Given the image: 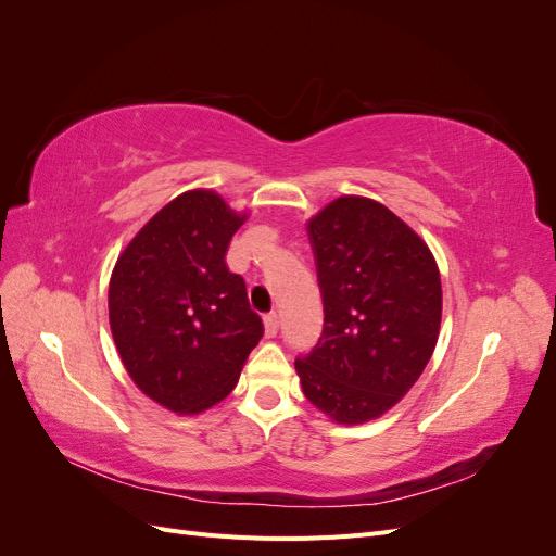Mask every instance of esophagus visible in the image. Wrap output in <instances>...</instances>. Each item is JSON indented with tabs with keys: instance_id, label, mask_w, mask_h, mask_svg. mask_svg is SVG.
<instances>
[{
	"instance_id": "esophagus-1",
	"label": "esophagus",
	"mask_w": 556,
	"mask_h": 556,
	"mask_svg": "<svg viewBox=\"0 0 556 556\" xmlns=\"http://www.w3.org/2000/svg\"><path fill=\"white\" fill-rule=\"evenodd\" d=\"M276 331H278V315L271 311V313L264 315V333L276 336Z\"/></svg>"
}]
</instances>
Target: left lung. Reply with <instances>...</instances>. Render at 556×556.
Returning <instances> with one entry per match:
<instances>
[{
  "mask_svg": "<svg viewBox=\"0 0 556 556\" xmlns=\"http://www.w3.org/2000/svg\"><path fill=\"white\" fill-rule=\"evenodd\" d=\"M325 327L294 368L306 399L364 425L408 394L441 331V274L429 245L380 201L345 194L308 220Z\"/></svg>",
  "mask_w": 556,
  "mask_h": 556,
  "instance_id": "1",
  "label": "left lung"
}]
</instances>
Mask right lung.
Here are the masks:
<instances>
[{
    "label": "right lung",
    "mask_w": 556,
    "mask_h": 556,
    "mask_svg": "<svg viewBox=\"0 0 556 556\" xmlns=\"http://www.w3.org/2000/svg\"><path fill=\"white\" fill-rule=\"evenodd\" d=\"M245 220L215 190H188L150 217L113 266L117 355L166 410L197 415L220 403L262 339L245 282L225 262Z\"/></svg>",
    "instance_id": "right-lung-1"
}]
</instances>
